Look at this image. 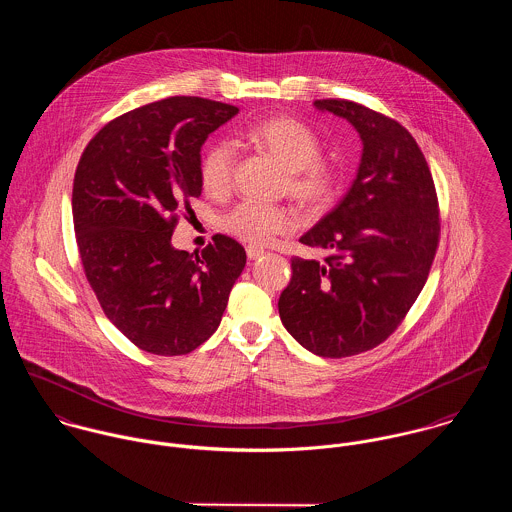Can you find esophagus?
<instances>
[{
	"label": "esophagus",
	"mask_w": 512,
	"mask_h": 512,
	"mask_svg": "<svg viewBox=\"0 0 512 512\" xmlns=\"http://www.w3.org/2000/svg\"><path fill=\"white\" fill-rule=\"evenodd\" d=\"M264 254V250L262 248H256V246H248L246 248V256H248V260H256V258H260Z\"/></svg>",
	"instance_id": "obj_1"
}]
</instances>
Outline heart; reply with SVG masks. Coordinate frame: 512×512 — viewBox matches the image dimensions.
I'll return each instance as SVG.
<instances>
[{
    "instance_id": "b5f03b06",
    "label": "heart",
    "mask_w": 512,
    "mask_h": 512,
    "mask_svg": "<svg viewBox=\"0 0 512 512\" xmlns=\"http://www.w3.org/2000/svg\"><path fill=\"white\" fill-rule=\"evenodd\" d=\"M244 138L288 171V191L297 203L313 209L333 203L341 187V173L331 161L321 159V140L307 124L292 116H272L252 124ZM234 169V147L226 142L209 144L199 159L203 191L211 197L226 195ZM222 228L246 244L266 246L276 236L290 234L295 219L284 207L244 201L222 217Z\"/></svg>"
}]
</instances>
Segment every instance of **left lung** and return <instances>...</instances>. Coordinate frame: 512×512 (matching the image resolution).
<instances>
[{
  "mask_svg": "<svg viewBox=\"0 0 512 512\" xmlns=\"http://www.w3.org/2000/svg\"><path fill=\"white\" fill-rule=\"evenodd\" d=\"M315 106L357 128L363 157L345 199L299 238L325 258L293 256L278 309L299 345L343 359L386 341L418 299L438 250V193L402 124L343 98Z\"/></svg>",
  "mask_w": 512,
  "mask_h": 512,
  "instance_id": "1",
  "label": "left lung"
}]
</instances>
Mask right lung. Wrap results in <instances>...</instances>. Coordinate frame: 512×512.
I'll return each instance as SVG.
<instances>
[{"instance_id":"1","label":"right lung","mask_w":512,"mask_h":512,"mask_svg":"<svg viewBox=\"0 0 512 512\" xmlns=\"http://www.w3.org/2000/svg\"><path fill=\"white\" fill-rule=\"evenodd\" d=\"M238 108L171 96L110 120L74 171L73 222L84 276L104 315L142 351H195L220 325L246 252L215 234L201 254L171 246L201 195V146Z\"/></svg>"}]
</instances>
